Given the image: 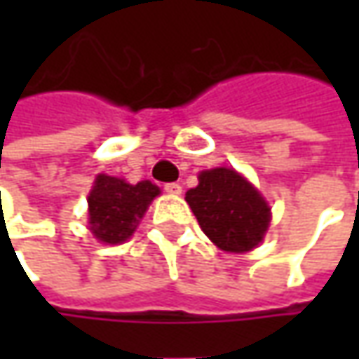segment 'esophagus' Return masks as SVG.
I'll use <instances>...</instances> for the list:
<instances>
[{"label":"esophagus","mask_w":359,"mask_h":359,"mask_svg":"<svg viewBox=\"0 0 359 359\" xmlns=\"http://www.w3.org/2000/svg\"><path fill=\"white\" fill-rule=\"evenodd\" d=\"M163 189H165L168 194H172V196H180V194H182V186H180V184H175V182H172V184H165Z\"/></svg>","instance_id":"obj_1"}]
</instances>
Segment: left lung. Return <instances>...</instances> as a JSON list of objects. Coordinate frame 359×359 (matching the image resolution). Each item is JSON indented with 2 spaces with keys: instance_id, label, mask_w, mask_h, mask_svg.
Segmentation results:
<instances>
[{
  "instance_id": "obj_1",
  "label": "left lung",
  "mask_w": 359,
  "mask_h": 359,
  "mask_svg": "<svg viewBox=\"0 0 359 359\" xmlns=\"http://www.w3.org/2000/svg\"><path fill=\"white\" fill-rule=\"evenodd\" d=\"M203 233L226 252H250L269 226V208L250 182L228 168L200 173L186 194Z\"/></svg>"
}]
</instances>
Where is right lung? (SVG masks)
<instances>
[{"instance_id":"obj_1","label":"right lung","mask_w":359,"mask_h":359,"mask_svg":"<svg viewBox=\"0 0 359 359\" xmlns=\"http://www.w3.org/2000/svg\"><path fill=\"white\" fill-rule=\"evenodd\" d=\"M158 194L159 187L147 180L131 186L119 177L97 175L88 198L93 236L105 243L126 241L144 217L149 201Z\"/></svg>"}]
</instances>
